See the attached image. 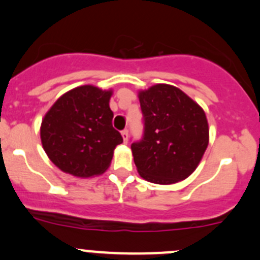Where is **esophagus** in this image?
I'll return each mask as SVG.
<instances>
[{
    "label": "esophagus",
    "mask_w": 260,
    "mask_h": 260,
    "mask_svg": "<svg viewBox=\"0 0 260 260\" xmlns=\"http://www.w3.org/2000/svg\"><path fill=\"white\" fill-rule=\"evenodd\" d=\"M121 136H122V140H124V143H127V140H129V131L127 130L121 131Z\"/></svg>",
    "instance_id": "1"
}]
</instances>
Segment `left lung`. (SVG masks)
Masks as SVG:
<instances>
[{
  "label": "left lung",
  "instance_id": "obj_1",
  "mask_svg": "<svg viewBox=\"0 0 260 260\" xmlns=\"http://www.w3.org/2000/svg\"><path fill=\"white\" fill-rule=\"evenodd\" d=\"M138 96L145 120L144 139L131 145L139 175L161 185L185 180L209 144L204 110L173 85H152Z\"/></svg>",
  "mask_w": 260,
  "mask_h": 260
}]
</instances>
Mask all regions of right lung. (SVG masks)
Segmentation results:
<instances>
[{
	"label": "right lung",
	"instance_id": "1",
	"mask_svg": "<svg viewBox=\"0 0 260 260\" xmlns=\"http://www.w3.org/2000/svg\"><path fill=\"white\" fill-rule=\"evenodd\" d=\"M111 96L112 89L82 85L61 95L45 114L42 148L61 171L93 178L109 169L115 148L122 143L111 124Z\"/></svg>",
	"mask_w": 260,
	"mask_h": 260
}]
</instances>
